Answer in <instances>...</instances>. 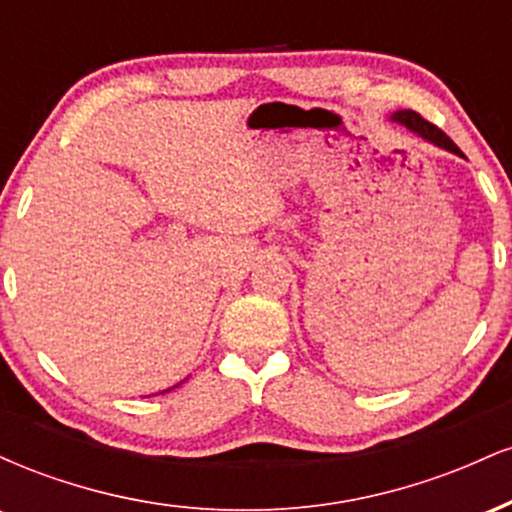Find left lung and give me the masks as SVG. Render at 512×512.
<instances>
[{"instance_id": "left-lung-1", "label": "left lung", "mask_w": 512, "mask_h": 512, "mask_svg": "<svg viewBox=\"0 0 512 512\" xmlns=\"http://www.w3.org/2000/svg\"><path fill=\"white\" fill-rule=\"evenodd\" d=\"M392 122H397V125L407 127L411 134H416V137H421L424 142L438 146V149H445L450 151V154H457L462 156V151L457 149L455 144H452L450 137H445L443 132L436 125H431V122L424 120L419 113H414V110H397V113L390 115Z\"/></svg>"}]
</instances>
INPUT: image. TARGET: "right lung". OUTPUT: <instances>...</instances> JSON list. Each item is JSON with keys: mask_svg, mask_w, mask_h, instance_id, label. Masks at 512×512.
Returning <instances> with one entry per match:
<instances>
[{"mask_svg": "<svg viewBox=\"0 0 512 512\" xmlns=\"http://www.w3.org/2000/svg\"><path fill=\"white\" fill-rule=\"evenodd\" d=\"M180 385V383H178ZM178 385H173V387H178ZM173 387H168V390H173ZM168 390H163V392H168Z\"/></svg>", "mask_w": 512, "mask_h": 512, "instance_id": "1", "label": "right lung"}]
</instances>
